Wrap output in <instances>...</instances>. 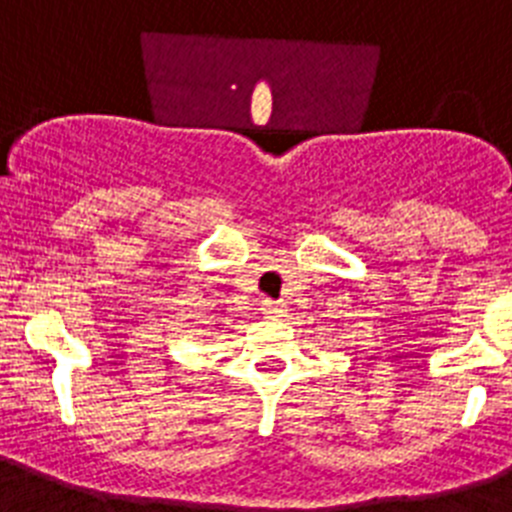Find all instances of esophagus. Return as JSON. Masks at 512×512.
<instances>
[{"label": "esophagus", "instance_id": "obj_1", "mask_svg": "<svg viewBox=\"0 0 512 512\" xmlns=\"http://www.w3.org/2000/svg\"><path fill=\"white\" fill-rule=\"evenodd\" d=\"M261 312H264L266 318H284V312H287V305H284V302L264 300V305H261Z\"/></svg>", "mask_w": 512, "mask_h": 512}]
</instances>
